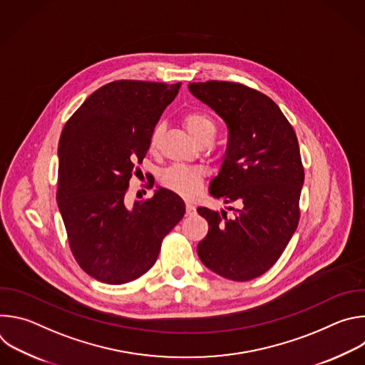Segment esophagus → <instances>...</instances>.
Segmentation results:
<instances>
[{
	"instance_id": "esophagus-1",
	"label": "esophagus",
	"mask_w": 365,
	"mask_h": 365,
	"mask_svg": "<svg viewBox=\"0 0 365 365\" xmlns=\"http://www.w3.org/2000/svg\"><path fill=\"white\" fill-rule=\"evenodd\" d=\"M196 212V207L192 202H186V215H193Z\"/></svg>"
}]
</instances>
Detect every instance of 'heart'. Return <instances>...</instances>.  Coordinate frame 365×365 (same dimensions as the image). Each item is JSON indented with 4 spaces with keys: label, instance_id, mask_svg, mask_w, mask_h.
Masks as SVG:
<instances>
[{
    "label": "heart",
    "instance_id": "1",
    "mask_svg": "<svg viewBox=\"0 0 365 365\" xmlns=\"http://www.w3.org/2000/svg\"><path fill=\"white\" fill-rule=\"evenodd\" d=\"M183 124L190 134V137L199 143L205 138H214L217 133V127L214 121L202 114V113H189L183 118ZM163 134V125L158 124L150 134L148 140V148L150 151H155L159 147L160 138ZM162 183L165 187L170 189L172 192L189 197L193 196L202 183V172L197 169L186 168L182 165H175L169 169H166L162 175Z\"/></svg>",
    "mask_w": 365,
    "mask_h": 365
}]
</instances>
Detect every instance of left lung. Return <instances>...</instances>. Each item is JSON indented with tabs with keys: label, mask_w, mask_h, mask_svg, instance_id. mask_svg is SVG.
Masks as SVG:
<instances>
[{
	"label": "left lung",
	"mask_w": 365,
	"mask_h": 365,
	"mask_svg": "<svg viewBox=\"0 0 365 365\" xmlns=\"http://www.w3.org/2000/svg\"><path fill=\"white\" fill-rule=\"evenodd\" d=\"M190 93L227 124L228 145L214 197L237 202L227 212L197 207L210 225L197 244L200 262L214 273L248 282L277 262L299 224V199L304 182L296 133L276 102L235 82H193Z\"/></svg>",
	"instance_id": "left-lung-1"
}]
</instances>
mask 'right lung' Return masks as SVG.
Here are the masks:
<instances>
[{
    "label": "right lung",
    "mask_w": 365,
    "mask_h": 365,
    "mask_svg": "<svg viewBox=\"0 0 365 365\" xmlns=\"http://www.w3.org/2000/svg\"><path fill=\"white\" fill-rule=\"evenodd\" d=\"M180 82L115 81L89 95L59 140L58 206L78 264L93 279L124 284L148 272L185 202L158 187L125 203L128 182L148 150L151 130Z\"/></svg>",
    "instance_id": "right-lung-1"
}]
</instances>
